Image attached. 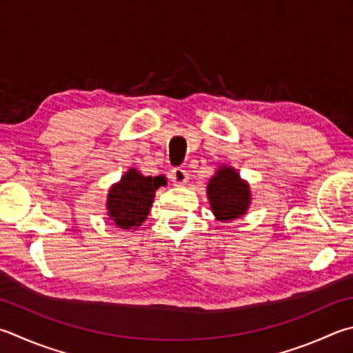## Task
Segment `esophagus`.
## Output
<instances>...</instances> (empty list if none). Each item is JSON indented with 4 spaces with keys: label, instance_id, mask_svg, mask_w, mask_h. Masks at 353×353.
Returning a JSON list of instances; mask_svg holds the SVG:
<instances>
[{
    "label": "esophagus",
    "instance_id": "1",
    "mask_svg": "<svg viewBox=\"0 0 353 353\" xmlns=\"http://www.w3.org/2000/svg\"><path fill=\"white\" fill-rule=\"evenodd\" d=\"M171 181L174 182V185H183L188 181V172L183 168H174L171 171Z\"/></svg>",
    "mask_w": 353,
    "mask_h": 353
}]
</instances>
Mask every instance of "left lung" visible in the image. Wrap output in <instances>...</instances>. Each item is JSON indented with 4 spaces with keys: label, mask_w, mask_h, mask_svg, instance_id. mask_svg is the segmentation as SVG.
Wrapping results in <instances>:
<instances>
[{
    "label": "left lung",
    "mask_w": 353,
    "mask_h": 353,
    "mask_svg": "<svg viewBox=\"0 0 353 353\" xmlns=\"http://www.w3.org/2000/svg\"><path fill=\"white\" fill-rule=\"evenodd\" d=\"M211 210L217 221L227 222L245 214L250 205L248 185L241 181L238 172L223 166L211 177L207 187Z\"/></svg>",
    "instance_id": "obj_1"
}]
</instances>
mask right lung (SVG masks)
<instances>
[{"label":"right lung","instance_id":"1","mask_svg":"<svg viewBox=\"0 0 353 353\" xmlns=\"http://www.w3.org/2000/svg\"><path fill=\"white\" fill-rule=\"evenodd\" d=\"M165 177H145L130 170L108 194V213L119 228L140 227L150 213L156 190L165 185Z\"/></svg>","mask_w":353,"mask_h":353}]
</instances>
